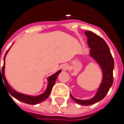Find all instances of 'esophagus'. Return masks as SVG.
<instances>
[{"label":"esophagus","mask_w":124,"mask_h":124,"mask_svg":"<svg viewBox=\"0 0 124 124\" xmlns=\"http://www.w3.org/2000/svg\"><path fill=\"white\" fill-rule=\"evenodd\" d=\"M62 69L63 70H67L68 69V65H63L62 66Z\"/></svg>","instance_id":"1"}]
</instances>
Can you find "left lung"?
<instances>
[{"label": "left lung", "instance_id": "8db88e82", "mask_svg": "<svg viewBox=\"0 0 124 124\" xmlns=\"http://www.w3.org/2000/svg\"><path fill=\"white\" fill-rule=\"evenodd\" d=\"M88 37V47L90 48L89 56L93 58L100 66L103 72L102 81L96 94L90 99L81 100L70 96L74 101L83 106H88L101 101L106 97L113 83L114 60L109 47L101 37L90 31H85Z\"/></svg>", "mask_w": 124, "mask_h": 124}]
</instances>
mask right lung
Returning a JSON list of instances; mask_svg holds the SVG:
<instances>
[{"instance_id": "1", "label": "right lung", "mask_w": 124, "mask_h": 124, "mask_svg": "<svg viewBox=\"0 0 124 124\" xmlns=\"http://www.w3.org/2000/svg\"><path fill=\"white\" fill-rule=\"evenodd\" d=\"M9 49L7 50L6 54L5 55V56H4V64H3V67H2L1 70H0V77H2L3 81H4V83H5V85L7 90H8L9 94H11L12 97H14L15 99H16L18 100H20L22 102L25 103H27V104H37V103L42 102L43 101L45 100L47 98L49 97V95L50 94V93L52 91V88L53 85H54L55 82H56L57 76L60 74V72H61V70H59L56 73L53 74L52 75H51L50 77H49L47 78V82H48V83H47V88H46L45 92L43 93H42V94H39L38 96H31V95H28V94H23V93H18V92L16 91L15 90H14L10 86V85L8 83L7 79L5 78V56L7 55V52H9Z\"/></svg>"}]
</instances>
